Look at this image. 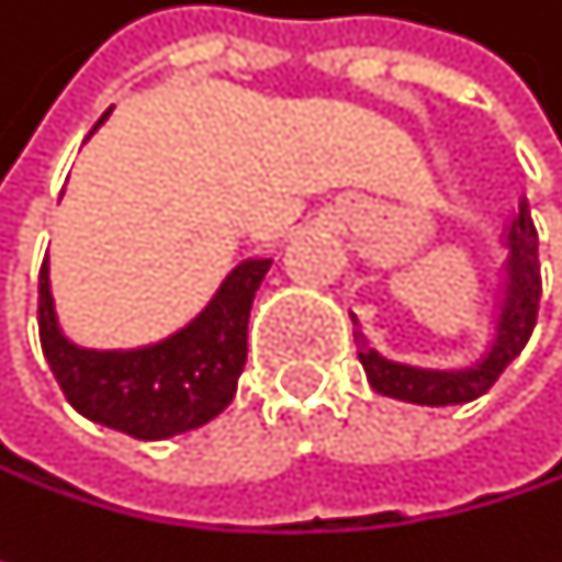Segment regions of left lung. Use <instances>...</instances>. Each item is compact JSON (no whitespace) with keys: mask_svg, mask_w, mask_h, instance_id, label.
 <instances>
[{"mask_svg":"<svg viewBox=\"0 0 562 562\" xmlns=\"http://www.w3.org/2000/svg\"><path fill=\"white\" fill-rule=\"evenodd\" d=\"M507 260L502 267V289L495 302L492 318V341L485 355L469 368H413L400 364L384 355H378L358 318L355 322V345L358 361L364 364L368 384L384 396L419 403V406H456L479 400L482 393L492 391V384L505 374V368L524 351L533 325H537V305H540V260H537V227L530 221V204L520 201L517 217L505 231Z\"/></svg>","mask_w":562,"mask_h":562,"instance_id":"1","label":"left lung"}]
</instances>
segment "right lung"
<instances>
[{
	"label": "right lung",
	"instance_id": "1",
	"mask_svg": "<svg viewBox=\"0 0 562 562\" xmlns=\"http://www.w3.org/2000/svg\"><path fill=\"white\" fill-rule=\"evenodd\" d=\"M270 263L260 257L237 263L211 302L169 338L126 351H97L74 345L60 331L45 260L38 277V335L67 403L80 416L133 439H169L211 423L237 393L247 364L250 305Z\"/></svg>",
	"mask_w": 562,
	"mask_h": 562
}]
</instances>
